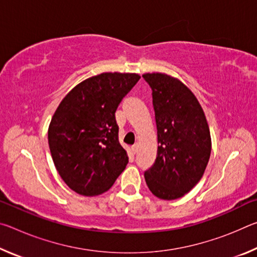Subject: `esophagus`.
I'll return each instance as SVG.
<instances>
[{
    "instance_id": "esophagus-1",
    "label": "esophagus",
    "mask_w": 257,
    "mask_h": 257,
    "mask_svg": "<svg viewBox=\"0 0 257 257\" xmlns=\"http://www.w3.org/2000/svg\"><path fill=\"white\" fill-rule=\"evenodd\" d=\"M138 152V145H133L132 146V153L133 154H136Z\"/></svg>"
}]
</instances>
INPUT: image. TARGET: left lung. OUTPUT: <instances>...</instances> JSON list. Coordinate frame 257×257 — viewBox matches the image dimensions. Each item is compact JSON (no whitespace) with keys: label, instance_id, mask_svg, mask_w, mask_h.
Here are the masks:
<instances>
[{"label":"left lung","instance_id":"1","mask_svg":"<svg viewBox=\"0 0 257 257\" xmlns=\"http://www.w3.org/2000/svg\"><path fill=\"white\" fill-rule=\"evenodd\" d=\"M153 97L158 155L144 173L152 194L172 201L201 180L211 155V135L197 98L177 78L145 73Z\"/></svg>","mask_w":257,"mask_h":257}]
</instances>
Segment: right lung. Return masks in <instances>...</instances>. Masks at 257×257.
Returning <instances> with one entry per match:
<instances>
[{"instance_id":"right-lung-1","label":"right lung","mask_w":257,"mask_h":257,"mask_svg":"<svg viewBox=\"0 0 257 257\" xmlns=\"http://www.w3.org/2000/svg\"><path fill=\"white\" fill-rule=\"evenodd\" d=\"M141 79L137 73L104 72L78 84L56 108L49 127L52 159L76 193L95 196L114 184L128 163L119 143L115 111Z\"/></svg>"}]
</instances>
